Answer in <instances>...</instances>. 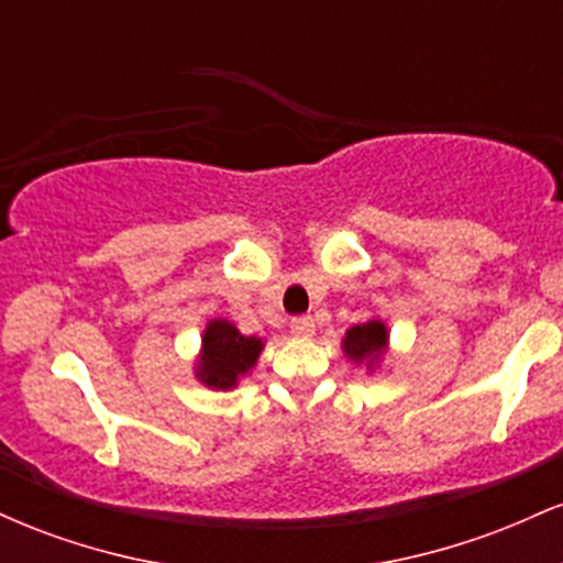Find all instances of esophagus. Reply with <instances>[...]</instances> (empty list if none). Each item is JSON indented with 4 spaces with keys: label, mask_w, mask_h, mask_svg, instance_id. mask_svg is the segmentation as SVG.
Listing matches in <instances>:
<instances>
[{
    "label": "esophagus",
    "mask_w": 563,
    "mask_h": 563,
    "mask_svg": "<svg viewBox=\"0 0 563 563\" xmlns=\"http://www.w3.org/2000/svg\"><path fill=\"white\" fill-rule=\"evenodd\" d=\"M290 333L299 339H312L314 335V320L312 318H294L290 320Z\"/></svg>",
    "instance_id": "esophagus-1"
}]
</instances>
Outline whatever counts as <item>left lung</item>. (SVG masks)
<instances>
[{"label":"left lung","instance_id":"left-lung-1","mask_svg":"<svg viewBox=\"0 0 563 563\" xmlns=\"http://www.w3.org/2000/svg\"><path fill=\"white\" fill-rule=\"evenodd\" d=\"M344 349V357L354 365H365L367 371H373L380 360H384L386 349H389V328L384 320H367L360 325H352L341 341Z\"/></svg>","mask_w":563,"mask_h":563}]
</instances>
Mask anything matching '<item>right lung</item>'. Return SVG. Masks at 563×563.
Masks as SVG:
<instances>
[{
  "label": "right lung",
  "instance_id": "right-lung-1",
  "mask_svg": "<svg viewBox=\"0 0 563 563\" xmlns=\"http://www.w3.org/2000/svg\"><path fill=\"white\" fill-rule=\"evenodd\" d=\"M262 349L260 335H243L230 320H209L200 335L196 378L209 389H235L238 380L256 365Z\"/></svg>",
  "mask_w": 563,
  "mask_h": 563
}]
</instances>
